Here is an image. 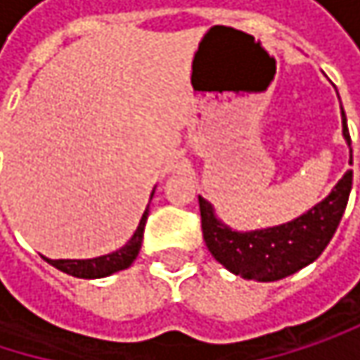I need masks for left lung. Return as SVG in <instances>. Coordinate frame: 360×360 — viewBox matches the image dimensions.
Returning a JSON list of instances; mask_svg holds the SVG:
<instances>
[{
  "instance_id": "1",
  "label": "left lung",
  "mask_w": 360,
  "mask_h": 360,
  "mask_svg": "<svg viewBox=\"0 0 360 360\" xmlns=\"http://www.w3.org/2000/svg\"><path fill=\"white\" fill-rule=\"evenodd\" d=\"M342 133L350 146L346 116L342 112ZM352 165V150H350ZM352 171H348L331 193L302 217L258 231H233L214 217V208L200 195L202 236L210 254L231 273L244 279L277 281L317 260L333 238L348 204Z\"/></svg>"
}]
</instances>
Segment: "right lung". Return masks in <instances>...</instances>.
Listing matches in <instances>:
<instances>
[{"label":"right lung","instance_id":"obj_1","mask_svg":"<svg viewBox=\"0 0 360 360\" xmlns=\"http://www.w3.org/2000/svg\"><path fill=\"white\" fill-rule=\"evenodd\" d=\"M154 195V191H152ZM152 200V198H150ZM146 221H148V208L133 233V238L116 252L106 254V256H98V258H87V260H70V258H62V260H51L45 258L51 266H56L62 273H68L72 277H81V279H100V277H108L116 271H122L127 266H131V262L137 258L141 242H143V229H146Z\"/></svg>","mask_w":360,"mask_h":360}]
</instances>
